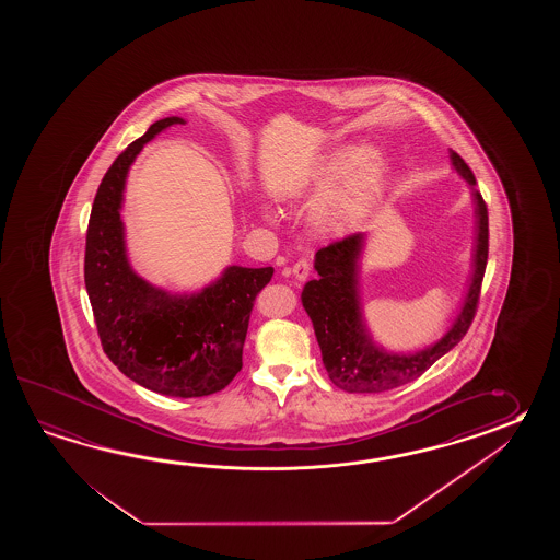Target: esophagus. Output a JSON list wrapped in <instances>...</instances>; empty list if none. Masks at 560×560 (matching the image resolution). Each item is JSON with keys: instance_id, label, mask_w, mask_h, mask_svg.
Returning a JSON list of instances; mask_svg holds the SVG:
<instances>
[{"instance_id": "obj_1", "label": "esophagus", "mask_w": 560, "mask_h": 560, "mask_svg": "<svg viewBox=\"0 0 560 560\" xmlns=\"http://www.w3.org/2000/svg\"><path fill=\"white\" fill-rule=\"evenodd\" d=\"M292 276L296 278V280H306L310 276V262L308 260H298L294 266H292Z\"/></svg>"}]
</instances>
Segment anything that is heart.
<instances>
[{
	"mask_svg": "<svg viewBox=\"0 0 560 560\" xmlns=\"http://www.w3.org/2000/svg\"><path fill=\"white\" fill-rule=\"evenodd\" d=\"M381 190V162L372 150H334L312 172L304 196L312 202H326L324 222L332 226L354 224L366 214Z\"/></svg>",
	"mask_w": 560,
	"mask_h": 560,
	"instance_id": "obj_1",
	"label": "heart"
}]
</instances>
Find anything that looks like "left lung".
<instances>
[{"label": "left lung", "mask_w": 560, "mask_h": 560, "mask_svg": "<svg viewBox=\"0 0 560 560\" xmlns=\"http://www.w3.org/2000/svg\"><path fill=\"white\" fill-rule=\"evenodd\" d=\"M453 166L470 184L475 198L476 238L472 278L451 328L439 342L415 354H393L370 338L362 318L358 294V260L364 248V234H352L316 252L314 268L318 280L302 290V306L320 345L322 362L330 381L346 393L378 394L417 381L427 370L458 345L475 320L476 304L488 260V210L475 174L460 155L451 150Z\"/></svg>", "instance_id": "obj_1"}]
</instances>
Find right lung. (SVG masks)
<instances>
[{"instance_id":"1","label":"right lung","mask_w":560,"mask_h":560,"mask_svg":"<svg viewBox=\"0 0 560 560\" xmlns=\"http://www.w3.org/2000/svg\"><path fill=\"white\" fill-rule=\"evenodd\" d=\"M174 124L158 119L109 166L95 194L84 278L95 326L107 358L143 388L176 398L220 393L242 369L254 300L275 268L228 266L196 294H170L136 275L119 218L124 188L143 143Z\"/></svg>"}]
</instances>
